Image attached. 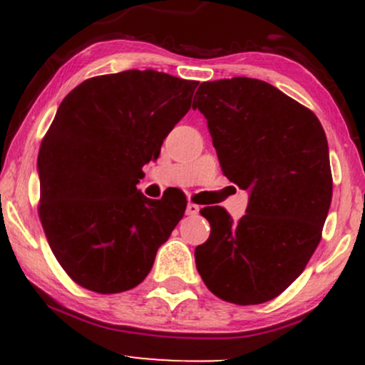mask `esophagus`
I'll return each mask as SVG.
<instances>
[{
  "label": "esophagus",
  "instance_id": "34e87169",
  "mask_svg": "<svg viewBox=\"0 0 365 365\" xmlns=\"http://www.w3.org/2000/svg\"><path fill=\"white\" fill-rule=\"evenodd\" d=\"M199 206H197V204H194V202H188L187 204V215L188 216H195V215H199Z\"/></svg>",
  "mask_w": 365,
  "mask_h": 365
}]
</instances>
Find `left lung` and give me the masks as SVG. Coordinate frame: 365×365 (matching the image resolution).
<instances>
[{
	"mask_svg": "<svg viewBox=\"0 0 365 365\" xmlns=\"http://www.w3.org/2000/svg\"><path fill=\"white\" fill-rule=\"evenodd\" d=\"M194 110L207 120L223 173L249 192L238 221L200 209L211 225L195 266L216 297L267 302L299 278L321 240L333 178L326 133L311 110L249 77L204 82Z\"/></svg>",
	"mask_w": 365,
	"mask_h": 365,
	"instance_id": "1",
	"label": "left lung"
}]
</instances>
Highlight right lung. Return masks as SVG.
Returning <instances> with one entry per match:
<instances>
[{
  "instance_id": "1",
  "label": "right lung",
  "mask_w": 365,
  "mask_h": 365,
  "mask_svg": "<svg viewBox=\"0 0 365 365\" xmlns=\"http://www.w3.org/2000/svg\"><path fill=\"white\" fill-rule=\"evenodd\" d=\"M197 86L125 70L89 78L61 101L37 156L39 216L54 257L81 287H137L182 220L185 197L150 200L137 183L190 110Z\"/></svg>"
}]
</instances>
